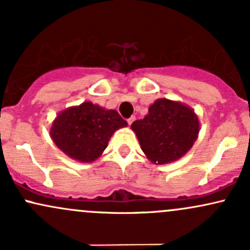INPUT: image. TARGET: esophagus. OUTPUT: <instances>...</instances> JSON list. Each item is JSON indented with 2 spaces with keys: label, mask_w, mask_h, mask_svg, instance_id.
Wrapping results in <instances>:
<instances>
[{
  "label": "esophagus",
  "mask_w": 250,
  "mask_h": 250,
  "mask_svg": "<svg viewBox=\"0 0 250 250\" xmlns=\"http://www.w3.org/2000/svg\"><path fill=\"white\" fill-rule=\"evenodd\" d=\"M134 121H135V116H131V117H129V119L127 120L128 125H131V123H133Z\"/></svg>",
  "instance_id": "esophagus-1"
}]
</instances>
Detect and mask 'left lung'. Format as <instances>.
Masks as SVG:
<instances>
[{
    "label": "left lung",
    "mask_w": 250,
    "mask_h": 250,
    "mask_svg": "<svg viewBox=\"0 0 250 250\" xmlns=\"http://www.w3.org/2000/svg\"><path fill=\"white\" fill-rule=\"evenodd\" d=\"M142 151L154 165L177 161L199 137L200 121L194 109L180 101L157 99L145 119L131 125Z\"/></svg>",
    "instance_id": "1"
}]
</instances>
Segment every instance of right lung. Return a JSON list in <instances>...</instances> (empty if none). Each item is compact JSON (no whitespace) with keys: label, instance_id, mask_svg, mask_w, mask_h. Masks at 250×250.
Segmentation results:
<instances>
[{"label":"right lung","instance_id":"add662e5","mask_svg":"<svg viewBox=\"0 0 250 250\" xmlns=\"http://www.w3.org/2000/svg\"><path fill=\"white\" fill-rule=\"evenodd\" d=\"M127 125L114 109L83 102L57 114L50 127V137L70 159L89 163L101 156L117 129Z\"/></svg>","mask_w":250,"mask_h":250}]
</instances>
